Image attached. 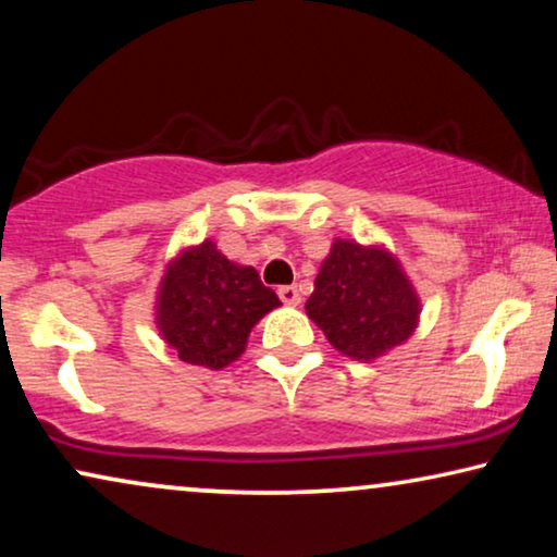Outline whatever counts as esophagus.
Instances as JSON below:
<instances>
[{
  "mask_svg": "<svg viewBox=\"0 0 557 557\" xmlns=\"http://www.w3.org/2000/svg\"><path fill=\"white\" fill-rule=\"evenodd\" d=\"M278 296H281V301L288 304V307H299V304H301V294H299V288H296V286H281Z\"/></svg>",
  "mask_w": 557,
  "mask_h": 557,
  "instance_id": "esophagus-1",
  "label": "esophagus"
}]
</instances>
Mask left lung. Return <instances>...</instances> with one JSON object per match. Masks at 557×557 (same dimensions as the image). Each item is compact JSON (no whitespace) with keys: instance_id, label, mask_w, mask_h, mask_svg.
<instances>
[{"instance_id":"1","label":"left lung","mask_w":557,"mask_h":557,"mask_svg":"<svg viewBox=\"0 0 557 557\" xmlns=\"http://www.w3.org/2000/svg\"><path fill=\"white\" fill-rule=\"evenodd\" d=\"M307 317L342 355L372 362L416 332L421 296L385 246L337 238L319 265Z\"/></svg>"}]
</instances>
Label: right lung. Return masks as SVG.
Masks as SVG:
<instances>
[{"instance_id":"1","label":"right lung","mask_w":557,"mask_h":557,"mask_svg":"<svg viewBox=\"0 0 557 557\" xmlns=\"http://www.w3.org/2000/svg\"><path fill=\"white\" fill-rule=\"evenodd\" d=\"M276 307V292L261 284L253 265L227 261L208 238L166 263L154 324L182 362L223 370L246 352L250 330Z\"/></svg>"}]
</instances>
